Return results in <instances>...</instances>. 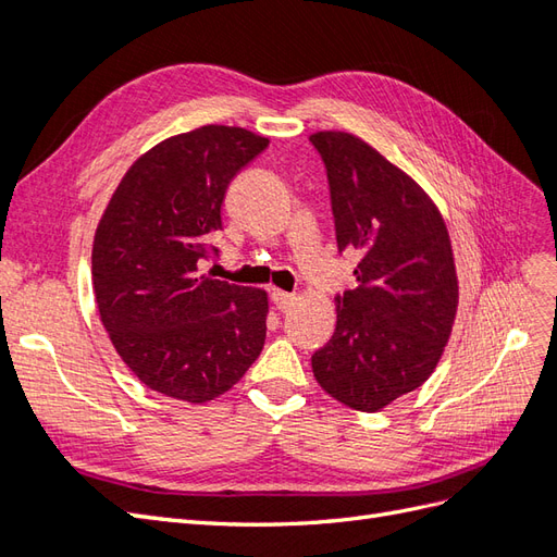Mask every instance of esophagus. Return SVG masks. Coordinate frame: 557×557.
Masks as SVG:
<instances>
[{
  "mask_svg": "<svg viewBox=\"0 0 557 557\" xmlns=\"http://www.w3.org/2000/svg\"><path fill=\"white\" fill-rule=\"evenodd\" d=\"M273 304L277 306V310H287L294 301H296V296L294 294H287V292H282V289H273Z\"/></svg>",
  "mask_w": 557,
  "mask_h": 557,
  "instance_id": "esophagus-1",
  "label": "esophagus"
}]
</instances>
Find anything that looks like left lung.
Wrapping results in <instances>:
<instances>
[{
	"instance_id": "obj_1",
	"label": "left lung",
	"mask_w": 557,
	"mask_h": 557,
	"mask_svg": "<svg viewBox=\"0 0 557 557\" xmlns=\"http://www.w3.org/2000/svg\"><path fill=\"white\" fill-rule=\"evenodd\" d=\"M327 168L337 247L360 251L356 289L337 296V327L310 358L339 404L377 412L434 372L458 310L454 249L416 180L351 133L310 135Z\"/></svg>"
}]
</instances>
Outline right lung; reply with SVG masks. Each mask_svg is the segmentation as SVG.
Instances as JSON below:
<instances>
[{
  "label": "right lung",
  "mask_w": 557,
  "mask_h": 557,
  "mask_svg": "<svg viewBox=\"0 0 557 557\" xmlns=\"http://www.w3.org/2000/svg\"><path fill=\"white\" fill-rule=\"evenodd\" d=\"M268 137L203 125L127 168L92 244L101 325L149 389L187 404L230 392L265 344L268 294L201 273L218 249L220 206Z\"/></svg>",
  "instance_id": "obj_1"
}]
</instances>
